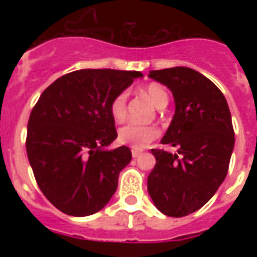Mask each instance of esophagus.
Here are the masks:
<instances>
[{
    "mask_svg": "<svg viewBox=\"0 0 257 257\" xmlns=\"http://www.w3.org/2000/svg\"><path fill=\"white\" fill-rule=\"evenodd\" d=\"M141 151H139V149H132V156L135 157V159H136V157H139L141 155Z\"/></svg>",
    "mask_w": 257,
    "mask_h": 257,
    "instance_id": "1",
    "label": "esophagus"
}]
</instances>
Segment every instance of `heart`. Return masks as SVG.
Wrapping results in <instances>:
<instances>
[{
    "instance_id": "obj_1",
    "label": "heart",
    "mask_w": 257,
    "mask_h": 257,
    "mask_svg": "<svg viewBox=\"0 0 257 257\" xmlns=\"http://www.w3.org/2000/svg\"><path fill=\"white\" fill-rule=\"evenodd\" d=\"M147 96L156 108H164L168 104V94L164 88L156 84L149 85L145 89ZM110 114L113 120L117 122L125 120L126 117V94L120 93L110 102ZM159 136V129L155 125H140V124H126L118 131V141L121 144L129 145L132 148H145L149 143H152Z\"/></svg>"
}]
</instances>
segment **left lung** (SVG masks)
<instances>
[{"label": "left lung", "mask_w": 257, "mask_h": 257, "mask_svg": "<svg viewBox=\"0 0 257 257\" xmlns=\"http://www.w3.org/2000/svg\"><path fill=\"white\" fill-rule=\"evenodd\" d=\"M148 76L173 94L175 114L161 143L177 148L152 149L148 192L161 213L181 217L207 204L227 176L235 147L231 112L220 89L197 70L175 66Z\"/></svg>", "instance_id": "1"}]
</instances>
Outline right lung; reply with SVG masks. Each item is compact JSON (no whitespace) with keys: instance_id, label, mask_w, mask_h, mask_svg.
Returning a JSON list of instances; mask_svg holds the SVG:
<instances>
[{"instance_id":"1","label":"right lung","mask_w":257,"mask_h":257,"mask_svg":"<svg viewBox=\"0 0 257 257\" xmlns=\"http://www.w3.org/2000/svg\"><path fill=\"white\" fill-rule=\"evenodd\" d=\"M139 77L136 70H76L48 86L30 113V167L46 199L66 215H93L114 195L132 152L108 149L117 137L110 102Z\"/></svg>"}]
</instances>
